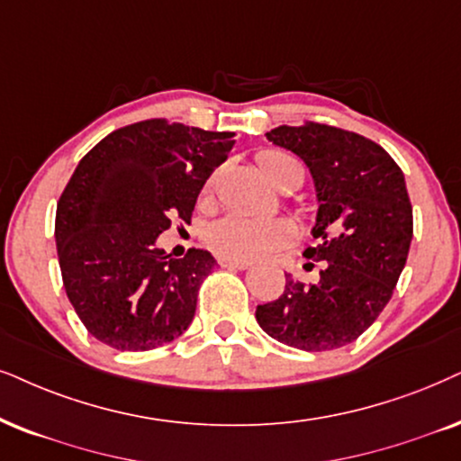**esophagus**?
Segmentation results:
<instances>
[{"mask_svg":"<svg viewBox=\"0 0 461 461\" xmlns=\"http://www.w3.org/2000/svg\"><path fill=\"white\" fill-rule=\"evenodd\" d=\"M219 264L223 267H231V270H247L250 267V261L247 259H230V258H221Z\"/></svg>","mask_w":461,"mask_h":461,"instance_id":"34e87169","label":"esophagus"}]
</instances>
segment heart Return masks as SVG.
Listing matches in <instances>:
<instances>
[{"instance_id": "b5f03b06", "label": "heart", "mask_w": 461, "mask_h": 461, "mask_svg": "<svg viewBox=\"0 0 461 461\" xmlns=\"http://www.w3.org/2000/svg\"><path fill=\"white\" fill-rule=\"evenodd\" d=\"M291 161V157L267 150L258 157L261 172L270 178L274 167ZM217 183V174L206 180V191H211ZM294 238V230L287 221L253 217V214L231 212L227 217L214 221L208 227L206 240L214 253L230 259H261L281 249Z\"/></svg>"}]
</instances>
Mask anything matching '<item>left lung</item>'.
<instances>
[{
  "label": "left lung",
  "mask_w": 461,
  "mask_h": 461,
  "mask_svg": "<svg viewBox=\"0 0 461 461\" xmlns=\"http://www.w3.org/2000/svg\"><path fill=\"white\" fill-rule=\"evenodd\" d=\"M306 163L319 203L308 258L319 281L287 274L281 298L259 304L267 336L302 351H331L359 338L392 300L409 258L412 206L404 174L385 149L359 133L306 123L266 133Z\"/></svg>",
  "instance_id": "1"
}]
</instances>
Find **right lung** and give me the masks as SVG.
I'll use <instances>...</instances> for the list:
<instances>
[{"mask_svg":"<svg viewBox=\"0 0 461 461\" xmlns=\"http://www.w3.org/2000/svg\"><path fill=\"white\" fill-rule=\"evenodd\" d=\"M234 136L142 121L108 133L76 166L57 203V255L68 300L104 345L150 351L194 321L217 259L203 249L172 258L157 238L174 217L189 221Z\"/></svg>","mask_w":461,"mask_h":461,"instance_id":"1","label":"right lung"}]
</instances>
